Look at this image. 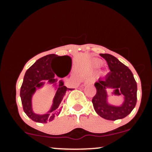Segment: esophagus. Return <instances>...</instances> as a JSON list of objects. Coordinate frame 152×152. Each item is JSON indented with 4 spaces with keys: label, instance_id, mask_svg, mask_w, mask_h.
<instances>
[{
    "label": "esophagus",
    "instance_id": "esophagus-1",
    "mask_svg": "<svg viewBox=\"0 0 152 152\" xmlns=\"http://www.w3.org/2000/svg\"><path fill=\"white\" fill-rule=\"evenodd\" d=\"M93 83V80H92V79L87 80V81H86V83Z\"/></svg>",
    "mask_w": 152,
    "mask_h": 152
}]
</instances>
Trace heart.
Segmentation results:
<instances>
[{
  "mask_svg": "<svg viewBox=\"0 0 152 152\" xmlns=\"http://www.w3.org/2000/svg\"><path fill=\"white\" fill-rule=\"evenodd\" d=\"M94 64H95L96 66H100L101 64H102V61H100L99 60H96L95 61H94Z\"/></svg>",
  "mask_w": 152,
  "mask_h": 152,
  "instance_id": "1",
  "label": "heart"
}]
</instances>
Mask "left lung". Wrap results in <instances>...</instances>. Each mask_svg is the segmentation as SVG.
Masks as SVG:
<instances>
[{
	"label": "left lung",
	"instance_id": "1",
	"mask_svg": "<svg viewBox=\"0 0 152 152\" xmlns=\"http://www.w3.org/2000/svg\"><path fill=\"white\" fill-rule=\"evenodd\" d=\"M107 62L110 73L105 78H99L94 83L96 94L92 99V103L96 112L101 117L111 121L126 117L132 112L137 104V82L132 72L116 57L111 54L101 53ZM107 88L114 89L115 95L124 96L121 105H111L107 102Z\"/></svg>",
	"mask_w": 152,
	"mask_h": 152
}]
</instances>
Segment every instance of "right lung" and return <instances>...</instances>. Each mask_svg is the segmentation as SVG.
Segmentation results:
<instances>
[{"mask_svg":"<svg viewBox=\"0 0 152 152\" xmlns=\"http://www.w3.org/2000/svg\"><path fill=\"white\" fill-rule=\"evenodd\" d=\"M59 57H66L69 59L71 64V57L69 56H58L56 54H49L39 58L26 71L23 78L21 88H20V96L24 112L33 121L38 123L46 124L47 122L53 121L54 118L60 114L61 106V103L65 96L66 92L74 88H68L64 86V81L61 80L56 88V92L54 96L53 104L48 112L44 114H38L34 112L32 108V96L37 88H41L44 85L43 80H48L49 83H53V86L56 84L57 79L54 78L55 74L58 77L63 78L65 76H61L53 72V68L50 64L55 58Z\"/></svg>","mask_w":152,"mask_h":152,"instance_id":"add662e5","label":"right lung"}]
</instances>
